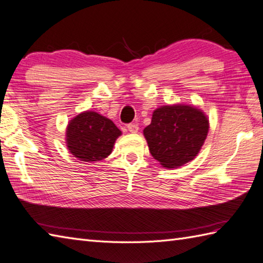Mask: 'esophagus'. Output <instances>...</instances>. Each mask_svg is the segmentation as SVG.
Instances as JSON below:
<instances>
[{"label": "esophagus", "instance_id": "34e87169", "mask_svg": "<svg viewBox=\"0 0 263 263\" xmlns=\"http://www.w3.org/2000/svg\"><path fill=\"white\" fill-rule=\"evenodd\" d=\"M127 130L131 133H137L139 130V125L136 123H131V124H127Z\"/></svg>", "mask_w": 263, "mask_h": 263}]
</instances>
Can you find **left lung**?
Here are the masks:
<instances>
[{
	"label": "left lung",
	"mask_w": 263,
	"mask_h": 263,
	"mask_svg": "<svg viewBox=\"0 0 263 263\" xmlns=\"http://www.w3.org/2000/svg\"><path fill=\"white\" fill-rule=\"evenodd\" d=\"M208 130V119L200 109L172 105L154 111L143 135L153 157L167 168H176L199 154Z\"/></svg>",
	"instance_id": "left-lung-1"
}]
</instances>
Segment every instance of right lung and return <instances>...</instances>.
<instances>
[{
  "instance_id": "obj_1",
  "label": "right lung",
  "mask_w": 263,
  "mask_h": 263,
  "mask_svg": "<svg viewBox=\"0 0 263 263\" xmlns=\"http://www.w3.org/2000/svg\"><path fill=\"white\" fill-rule=\"evenodd\" d=\"M121 131L109 119L95 111H85L72 120L66 130L70 153L82 161H98L107 157Z\"/></svg>"
}]
</instances>
